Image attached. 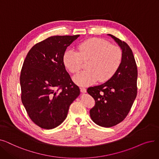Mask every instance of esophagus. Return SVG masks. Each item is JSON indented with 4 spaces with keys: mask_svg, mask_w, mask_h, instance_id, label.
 I'll use <instances>...</instances> for the list:
<instances>
[{
    "mask_svg": "<svg viewBox=\"0 0 159 159\" xmlns=\"http://www.w3.org/2000/svg\"><path fill=\"white\" fill-rule=\"evenodd\" d=\"M80 90L82 93H86V89L84 88H80Z\"/></svg>",
    "mask_w": 159,
    "mask_h": 159,
    "instance_id": "esophagus-1",
    "label": "esophagus"
}]
</instances>
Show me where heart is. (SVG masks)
Wrapping results in <instances>:
<instances>
[{
    "label": "heart",
    "mask_w": 159,
    "mask_h": 159,
    "mask_svg": "<svg viewBox=\"0 0 159 159\" xmlns=\"http://www.w3.org/2000/svg\"><path fill=\"white\" fill-rule=\"evenodd\" d=\"M78 52L69 49L65 52L63 62L71 73H78L89 61L86 71L73 77L74 82L80 86L93 84L97 80L106 82L117 71L121 65L123 53L122 49L106 40L93 38L79 44Z\"/></svg>",
    "instance_id": "1"
}]
</instances>
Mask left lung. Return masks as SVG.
<instances>
[{
    "label": "left lung",
    "instance_id": "obj_1",
    "mask_svg": "<svg viewBox=\"0 0 159 159\" xmlns=\"http://www.w3.org/2000/svg\"><path fill=\"white\" fill-rule=\"evenodd\" d=\"M108 35L122 49L121 65L110 80L87 89L95 101L89 111L91 119L105 128L114 126L124 120L137 95V67L132 50L125 42L112 35Z\"/></svg>",
    "mask_w": 159,
    "mask_h": 159
}]
</instances>
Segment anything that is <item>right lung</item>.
Segmentation results:
<instances>
[{"label": "right lung", "mask_w": 159, "mask_h": 159, "mask_svg": "<svg viewBox=\"0 0 159 159\" xmlns=\"http://www.w3.org/2000/svg\"><path fill=\"white\" fill-rule=\"evenodd\" d=\"M79 36L48 37L33 46L24 61L21 101L30 119L43 129L60 125L80 94L63 62L67 48Z\"/></svg>", "instance_id": "right-lung-1"}]
</instances>
